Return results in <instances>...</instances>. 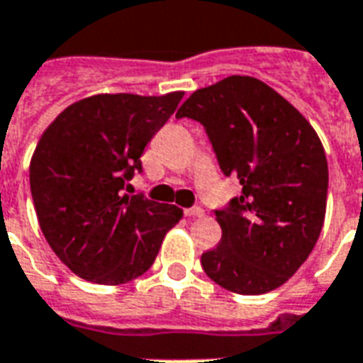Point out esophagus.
<instances>
[{
  "label": "esophagus",
  "instance_id": "1",
  "mask_svg": "<svg viewBox=\"0 0 363 363\" xmlns=\"http://www.w3.org/2000/svg\"><path fill=\"white\" fill-rule=\"evenodd\" d=\"M203 215H206V211H203L201 207H188V209H184V217L188 218L203 217Z\"/></svg>",
  "mask_w": 363,
  "mask_h": 363
}]
</instances>
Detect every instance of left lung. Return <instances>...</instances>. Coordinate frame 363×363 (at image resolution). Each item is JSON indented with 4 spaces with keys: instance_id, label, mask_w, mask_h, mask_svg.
<instances>
[{
    "instance_id": "obj_1",
    "label": "left lung",
    "mask_w": 363,
    "mask_h": 363,
    "mask_svg": "<svg viewBox=\"0 0 363 363\" xmlns=\"http://www.w3.org/2000/svg\"><path fill=\"white\" fill-rule=\"evenodd\" d=\"M177 118L200 121L220 171L242 184L240 198L215 209L223 238L201 255L206 274L240 295L286 284L325 218L328 160L316 131L280 93L249 76L194 91Z\"/></svg>"
}]
</instances>
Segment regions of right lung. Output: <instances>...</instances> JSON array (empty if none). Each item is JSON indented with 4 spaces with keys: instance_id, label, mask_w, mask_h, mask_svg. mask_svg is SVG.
Returning <instances> with one entry per match:
<instances>
[{
    "instance_id": "add662e5",
    "label": "right lung",
    "mask_w": 363,
    "mask_h": 363,
    "mask_svg": "<svg viewBox=\"0 0 363 363\" xmlns=\"http://www.w3.org/2000/svg\"><path fill=\"white\" fill-rule=\"evenodd\" d=\"M182 91L162 96L95 95L57 116L30 162V190L47 243L72 272L120 286L148 270L182 209L131 192L150 138Z\"/></svg>"
}]
</instances>
